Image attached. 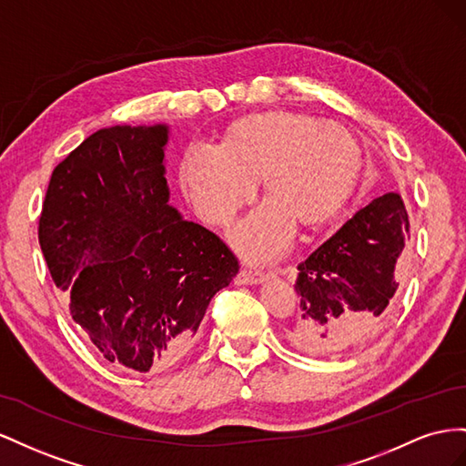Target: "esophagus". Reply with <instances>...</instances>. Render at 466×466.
Instances as JSON below:
<instances>
[{
  "label": "esophagus",
  "mask_w": 466,
  "mask_h": 466,
  "mask_svg": "<svg viewBox=\"0 0 466 466\" xmlns=\"http://www.w3.org/2000/svg\"><path fill=\"white\" fill-rule=\"evenodd\" d=\"M268 277H269V273L242 269L236 275V285H261L263 281H268Z\"/></svg>",
  "instance_id": "1"
}]
</instances>
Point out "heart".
<instances>
[{
  "instance_id": "b5f03b06",
  "label": "heart",
  "mask_w": 466,
  "mask_h": 466,
  "mask_svg": "<svg viewBox=\"0 0 466 466\" xmlns=\"http://www.w3.org/2000/svg\"><path fill=\"white\" fill-rule=\"evenodd\" d=\"M359 152L348 130L310 115L269 111L240 118L220 146L193 142L179 177L197 215L224 226L246 205L261 179L268 197L230 232L246 259L263 261L283 251L295 234L334 220L351 193Z\"/></svg>"
}]
</instances>
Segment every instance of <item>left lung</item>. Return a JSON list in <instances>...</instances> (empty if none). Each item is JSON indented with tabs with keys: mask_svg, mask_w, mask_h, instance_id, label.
I'll return each instance as SVG.
<instances>
[{
	"mask_svg": "<svg viewBox=\"0 0 466 466\" xmlns=\"http://www.w3.org/2000/svg\"><path fill=\"white\" fill-rule=\"evenodd\" d=\"M402 197L387 193L359 208L299 263L300 312L289 328L297 350L345 355L373 339L394 310L396 263L408 242Z\"/></svg>",
	"mask_w": 466,
	"mask_h": 466,
	"instance_id": "obj_1",
	"label": "left lung"
}]
</instances>
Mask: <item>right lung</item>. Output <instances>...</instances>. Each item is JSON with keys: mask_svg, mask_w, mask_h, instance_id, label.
<instances>
[{"mask_svg": "<svg viewBox=\"0 0 466 466\" xmlns=\"http://www.w3.org/2000/svg\"><path fill=\"white\" fill-rule=\"evenodd\" d=\"M169 125L111 127L56 166L38 242L70 314L107 361L148 373L189 351L238 261L169 205Z\"/></svg>", "mask_w": 466, "mask_h": 466, "instance_id": "1", "label": "right lung"}]
</instances>
